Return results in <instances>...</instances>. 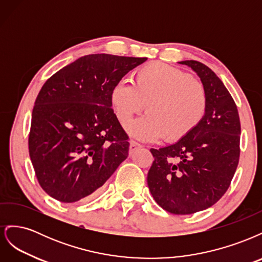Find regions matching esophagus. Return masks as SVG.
Segmentation results:
<instances>
[{"instance_id":"esophagus-1","label":"esophagus","mask_w":262,"mask_h":262,"mask_svg":"<svg viewBox=\"0 0 262 262\" xmlns=\"http://www.w3.org/2000/svg\"><path fill=\"white\" fill-rule=\"evenodd\" d=\"M140 147H142V145L139 144L138 142H136V141H130V147H129L130 154H132V153L134 152V150H137V149L140 148Z\"/></svg>"}]
</instances>
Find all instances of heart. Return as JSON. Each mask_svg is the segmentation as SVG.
Returning a JSON list of instances; mask_svg holds the SVG:
<instances>
[{"mask_svg": "<svg viewBox=\"0 0 262 262\" xmlns=\"http://www.w3.org/2000/svg\"><path fill=\"white\" fill-rule=\"evenodd\" d=\"M109 100L121 123L144 107L147 114L125 124L131 137L178 141L191 133L207 113L204 86L188 73L164 63H148L133 74V84L120 81L110 90Z\"/></svg>", "mask_w": 262, "mask_h": 262, "instance_id": "b5f03b06", "label": "heart"}]
</instances>
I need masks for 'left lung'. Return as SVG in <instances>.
Returning <instances> with one entry per match:
<instances>
[{
	"label": "left lung",
	"mask_w": 262,
	"mask_h": 262,
	"mask_svg": "<svg viewBox=\"0 0 262 262\" xmlns=\"http://www.w3.org/2000/svg\"><path fill=\"white\" fill-rule=\"evenodd\" d=\"M178 63L200 77L207 113L187 137L150 148L154 162L147 185L160 207L186 215L212 207L226 192L238 165L241 121L233 97L210 68L193 60Z\"/></svg>",
	"instance_id": "left-lung-1"
}]
</instances>
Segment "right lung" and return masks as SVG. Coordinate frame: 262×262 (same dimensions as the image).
Segmentation results:
<instances>
[{
  "label": "right lung",
  "mask_w": 262,
  "mask_h": 262,
  "mask_svg": "<svg viewBox=\"0 0 262 262\" xmlns=\"http://www.w3.org/2000/svg\"><path fill=\"white\" fill-rule=\"evenodd\" d=\"M146 58L89 54L53 74L31 115L29 156L41 188L73 203L96 195L129 155L109 94Z\"/></svg>",
  "instance_id": "obj_1"
}]
</instances>
